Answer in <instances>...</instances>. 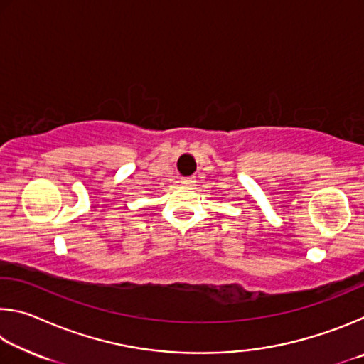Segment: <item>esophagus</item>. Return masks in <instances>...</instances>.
Listing matches in <instances>:
<instances>
[{"mask_svg": "<svg viewBox=\"0 0 364 364\" xmlns=\"http://www.w3.org/2000/svg\"><path fill=\"white\" fill-rule=\"evenodd\" d=\"M180 183L183 184V186H193V184L196 183V178L194 176H183Z\"/></svg>", "mask_w": 364, "mask_h": 364, "instance_id": "1", "label": "esophagus"}]
</instances>
